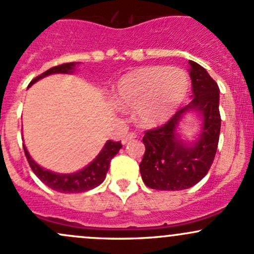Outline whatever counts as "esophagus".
<instances>
[{"label":"esophagus","instance_id":"esophagus-1","mask_svg":"<svg viewBox=\"0 0 254 254\" xmlns=\"http://www.w3.org/2000/svg\"><path fill=\"white\" fill-rule=\"evenodd\" d=\"M136 137H137V135H136L135 132H129V134H127L124 137H123V140H122L123 145H125V143H127L129 141L134 140V138H136Z\"/></svg>","mask_w":254,"mask_h":254}]
</instances>
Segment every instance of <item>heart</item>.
<instances>
[{
	"label": "heart",
	"mask_w": 254,
	"mask_h": 254,
	"mask_svg": "<svg viewBox=\"0 0 254 254\" xmlns=\"http://www.w3.org/2000/svg\"><path fill=\"white\" fill-rule=\"evenodd\" d=\"M190 86V78L183 69L149 65L122 76L114 97L120 108L136 111L141 125L153 127L174 116Z\"/></svg>",
	"instance_id": "obj_1"
}]
</instances>
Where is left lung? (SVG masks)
<instances>
[{
    "label": "left lung",
    "mask_w": 254,
    "mask_h": 254,
    "mask_svg": "<svg viewBox=\"0 0 254 254\" xmlns=\"http://www.w3.org/2000/svg\"><path fill=\"white\" fill-rule=\"evenodd\" d=\"M190 64L192 101L178 111L167 124L143 136L145 154L140 163L143 183L153 190L179 191L192 188L207 175L217 153L220 134L219 87L207 70L193 61ZM189 113L201 118L200 134L189 143L181 138L180 123Z\"/></svg>",
    "instance_id": "left-lung-1"
}]
</instances>
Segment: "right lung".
Segmentation results:
<instances>
[{
    "label": "right lung",
    "instance_id": "obj_1",
    "mask_svg": "<svg viewBox=\"0 0 254 254\" xmlns=\"http://www.w3.org/2000/svg\"><path fill=\"white\" fill-rule=\"evenodd\" d=\"M79 63L71 62L61 64V65L53 66V68L49 69L41 75H39L33 81L29 84L31 86L39 81L40 79L49 76L51 74H73L75 70V65ZM24 152H25L26 159H28L29 165L35 173V175L45 185H47L52 190L62 192V193H79V192H85L92 190V189L97 188L98 185L105 181L106 174L109 169V164H111L112 158L116 156L122 148V143L113 142V141L108 140L101 149L100 153L97 154L93 161L87 164L86 167L82 168L81 170L75 173H70V174H60V173H53L49 169L40 167L37 163L31 158L30 153L26 149L25 145H23Z\"/></svg>",
    "mask_w": 254,
    "mask_h": 254
}]
</instances>
